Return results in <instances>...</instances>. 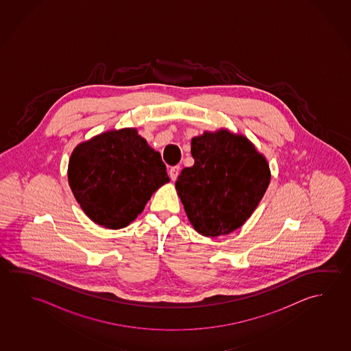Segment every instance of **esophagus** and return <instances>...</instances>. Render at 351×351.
Returning <instances> with one entry per match:
<instances>
[{
    "label": "esophagus",
    "mask_w": 351,
    "mask_h": 351,
    "mask_svg": "<svg viewBox=\"0 0 351 351\" xmlns=\"http://www.w3.org/2000/svg\"><path fill=\"white\" fill-rule=\"evenodd\" d=\"M179 172H180V167L179 166L171 167V169H169V177H171L172 180H176L179 176Z\"/></svg>",
    "instance_id": "esophagus-1"
}]
</instances>
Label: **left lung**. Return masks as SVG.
Returning <instances> with one entry per match:
<instances>
[{
	"mask_svg": "<svg viewBox=\"0 0 351 351\" xmlns=\"http://www.w3.org/2000/svg\"><path fill=\"white\" fill-rule=\"evenodd\" d=\"M194 166L184 168L176 189L189 222L207 238L240 228L271 182L266 157L241 134L228 129L191 139Z\"/></svg>",
	"mask_w": 351,
	"mask_h": 351,
	"instance_id": "8db88e82",
	"label": "left lung"
}]
</instances>
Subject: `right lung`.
<instances>
[{"label": "right lung", "instance_id": "right-lung-1", "mask_svg": "<svg viewBox=\"0 0 351 351\" xmlns=\"http://www.w3.org/2000/svg\"><path fill=\"white\" fill-rule=\"evenodd\" d=\"M168 182L160 152L135 128L112 129L80 143L68 162L75 200L93 222L108 229L129 226Z\"/></svg>", "mask_w": 351, "mask_h": 351}]
</instances>
